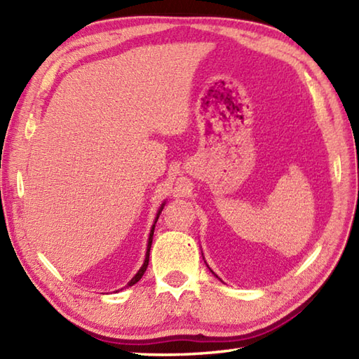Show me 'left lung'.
Returning <instances> with one entry per match:
<instances>
[{"label":"left lung","instance_id":"left-lung-1","mask_svg":"<svg viewBox=\"0 0 359 359\" xmlns=\"http://www.w3.org/2000/svg\"><path fill=\"white\" fill-rule=\"evenodd\" d=\"M211 273H212V270H211ZM212 274H215V273H212ZM215 276H216V274H215ZM217 278V276H216Z\"/></svg>","mask_w":359,"mask_h":359}]
</instances>
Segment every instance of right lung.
I'll use <instances>...</instances> for the list:
<instances>
[{
    "instance_id": "right-lung-1",
    "label": "right lung",
    "mask_w": 359,
    "mask_h": 359,
    "mask_svg": "<svg viewBox=\"0 0 359 359\" xmlns=\"http://www.w3.org/2000/svg\"><path fill=\"white\" fill-rule=\"evenodd\" d=\"M163 205H165V203H162V207H160V210H158V212H157V217H156V220H154V225H152V228H151L149 239H148V248H147V257H144V262H143V265L140 266V270L137 271L135 276H134L131 280L128 282V285H126V287H131V285L137 284V282H139V280L142 279L143 273L147 271V266H148V262H149V250H151V243H152V236H154V228H156V222H157V219H158V216H160V212H162V210H163Z\"/></svg>"
}]
</instances>
